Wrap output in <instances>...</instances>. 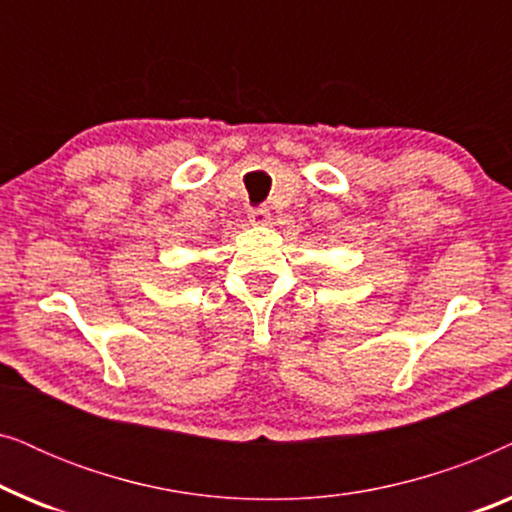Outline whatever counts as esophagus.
Masks as SVG:
<instances>
[{"label": "esophagus", "instance_id": "34e87169", "mask_svg": "<svg viewBox=\"0 0 512 512\" xmlns=\"http://www.w3.org/2000/svg\"><path fill=\"white\" fill-rule=\"evenodd\" d=\"M249 221L254 223V226H268L270 223V212L265 207H256L249 212Z\"/></svg>", "mask_w": 512, "mask_h": 512}]
</instances>
